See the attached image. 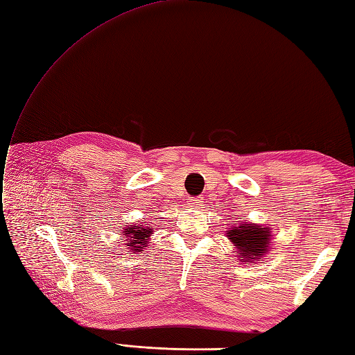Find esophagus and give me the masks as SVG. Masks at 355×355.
I'll use <instances>...</instances> for the list:
<instances>
[{
	"label": "esophagus",
	"mask_w": 355,
	"mask_h": 355,
	"mask_svg": "<svg viewBox=\"0 0 355 355\" xmlns=\"http://www.w3.org/2000/svg\"><path fill=\"white\" fill-rule=\"evenodd\" d=\"M200 203H202V199H199V198H191V199H190V205H191V207H199Z\"/></svg>",
	"instance_id": "obj_1"
}]
</instances>
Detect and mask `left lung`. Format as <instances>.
Here are the masks:
<instances>
[{
    "mask_svg": "<svg viewBox=\"0 0 355 355\" xmlns=\"http://www.w3.org/2000/svg\"><path fill=\"white\" fill-rule=\"evenodd\" d=\"M227 239L240 252V261L257 263L263 259L264 254L269 250V243L272 237L270 227H263L255 223H243L232 226L227 231Z\"/></svg>",
    "mask_w": 355,
    "mask_h": 355,
    "instance_id": "obj_1",
    "label": "left lung"
}]
</instances>
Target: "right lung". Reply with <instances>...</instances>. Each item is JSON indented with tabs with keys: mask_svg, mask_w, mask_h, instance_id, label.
Here are the masks:
<instances>
[{
	"mask_svg": "<svg viewBox=\"0 0 355 355\" xmlns=\"http://www.w3.org/2000/svg\"><path fill=\"white\" fill-rule=\"evenodd\" d=\"M153 232L148 226L144 225H130L124 230V239L129 243L125 246H129L132 252H141L144 248H147L148 244V237Z\"/></svg>",
	"mask_w": 355,
	"mask_h": 355,
	"instance_id": "right-lung-1",
	"label": "right lung"
}]
</instances>
